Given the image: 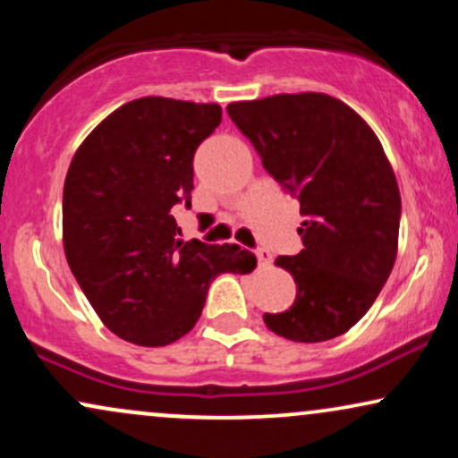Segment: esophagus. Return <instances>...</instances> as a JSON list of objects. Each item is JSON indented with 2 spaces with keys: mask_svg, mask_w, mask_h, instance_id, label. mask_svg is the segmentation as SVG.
<instances>
[{
  "mask_svg": "<svg viewBox=\"0 0 458 458\" xmlns=\"http://www.w3.org/2000/svg\"><path fill=\"white\" fill-rule=\"evenodd\" d=\"M256 259H259V265L260 267H269L271 260H273V256H271L269 250L260 247V250H256Z\"/></svg>",
  "mask_w": 458,
  "mask_h": 458,
  "instance_id": "34e87169",
  "label": "esophagus"
}]
</instances>
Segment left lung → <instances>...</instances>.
<instances>
[{
	"mask_svg": "<svg viewBox=\"0 0 458 458\" xmlns=\"http://www.w3.org/2000/svg\"><path fill=\"white\" fill-rule=\"evenodd\" d=\"M228 115L303 215V250L276 260L297 284L295 301L265 325L293 343L343 335L375 303L398 251L401 191L379 138L323 92L236 101Z\"/></svg>",
	"mask_w": 458,
	"mask_h": 458,
	"instance_id": "left-lung-1",
	"label": "left lung"
}]
</instances>
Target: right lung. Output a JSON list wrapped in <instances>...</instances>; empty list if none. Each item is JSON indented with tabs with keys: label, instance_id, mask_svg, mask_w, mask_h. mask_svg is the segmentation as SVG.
Wrapping results in <instances>:
<instances>
[{
	"label": "right lung",
	"instance_id": "add662e5",
	"mask_svg": "<svg viewBox=\"0 0 458 458\" xmlns=\"http://www.w3.org/2000/svg\"><path fill=\"white\" fill-rule=\"evenodd\" d=\"M219 123L217 103L135 98L72 157L62 198L68 267L105 327L127 343H176L219 273L254 271L256 256L239 245L182 241L172 215L191 207L193 155Z\"/></svg>",
	"mask_w": 458,
	"mask_h": 458
}]
</instances>
